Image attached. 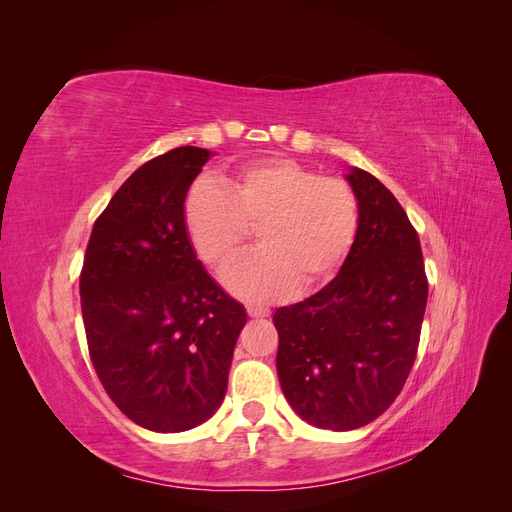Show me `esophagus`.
<instances>
[{"instance_id":"esophagus-1","label":"esophagus","mask_w":512,"mask_h":512,"mask_svg":"<svg viewBox=\"0 0 512 512\" xmlns=\"http://www.w3.org/2000/svg\"><path fill=\"white\" fill-rule=\"evenodd\" d=\"M247 314L252 318H267L271 314L269 307H258V305H247Z\"/></svg>"}]
</instances>
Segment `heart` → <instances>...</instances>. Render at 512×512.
I'll use <instances>...</instances> for the list:
<instances>
[{"label": "heart", "instance_id": "b5f03b06", "mask_svg": "<svg viewBox=\"0 0 512 512\" xmlns=\"http://www.w3.org/2000/svg\"><path fill=\"white\" fill-rule=\"evenodd\" d=\"M183 222L200 260L220 267L256 226L260 247L232 260L224 284L250 301L282 297L299 284L327 282L342 265L359 228V203L339 177L286 158L247 164L220 188L198 181Z\"/></svg>", "mask_w": 512, "mask_h": 512}]
</instances>
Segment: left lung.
Returning <instances> with one entry per match:
<instances>
[{
	"label": "left lung",
	"instance_id": "left-lung-1",
	"mask_svg": "<svg viewBox=\"0 0 512 512\" xmlns=\"http://www.w3.org/2000/svg\"><path fill=\"white\" fill-rule=\"evenodd\" d=\"M346 179L359 228L342 269L273 316L284 397L303 421L333 431L359 429L393 404L427 305L421 241L404 207L367 170L350 168Z\"/></svg>",
	"mask_w": 512,
	"mask_h": 512
}]
</instances>
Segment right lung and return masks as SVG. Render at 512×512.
<instances>
[{"label":"right lung","mask_w":512,"mask_h":512,"mask_svg":"<svg viewBox=\"0 0 512 512\" xmlns=\"http://www.w3.org/2000/svg\"><path fill=\"white\" fill-rule=\"evenodd\" d=\"M209 149L143 164L96 220L81 273L91 363L115 406L149 431L179 433L222 406L247 314L211 280L183 222Z\"/></svg>","instance_id":"obj_1"}]
</instances>
